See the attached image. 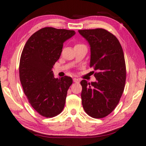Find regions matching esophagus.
Here are the masks:
<instances>
[{"mask_svg": "<svg viewBox=\"0 0 146 146\" xmlns=\"http://www.w3.org/2000/svg\"><path fill=\"white\" fill-rule=\"evenodd\" d=\"M73 82H75V83H78L79 82V80H78V79H77V78H73Z\"/></svg>", "mask_w": 146, "mask_h": 146, "instance_id": "esophagus-1", "label": "esophagus"}]
</instances>
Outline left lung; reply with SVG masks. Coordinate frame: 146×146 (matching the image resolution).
<instances>
[{
    "instance_id": "left-lung-1",
    "label": "left lung",
    "mask_w": 146,
    "mask_h": 146,
    "mask_svg": "<svg viewBox=\"0 0 146 146\" xmlns=\"http://www.w3.org/2000/svg\"><path fill=\"white\" fill-rule=\"evenodd\" d=\"M90 46V67L97 71V81L82 80V103L85 112L93 118L108 116L119 102L125 84L124 55L118 39L102 28L78 30Z\"/></svg>"
}]
</instances>
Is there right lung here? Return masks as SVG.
I'll return each mask as SVG.
<instances>
[{"mask_svg":"<svg viewBox=\"0 0 146 146\" xmlns=\"http://www.w3.org/2000/svg\"><path fill=\"white\" fill-rule=\"evenodd\" d=\"M73 30L44 27L29 38L22 51L20 80L28 102L38 114L53 117L62 111L71 77L53 76V66L59 59L63 43L75 35Z\"/></svg>","mask_w":146,"mask_h":146,"instance_id":"obj_1","label":"right lung"}]
</instances>
